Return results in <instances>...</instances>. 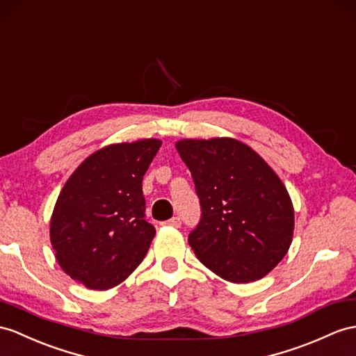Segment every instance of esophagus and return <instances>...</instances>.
Masks as SVG:
<instances>
[{
  "instance_id": "1",
  "label": "esophagus",
  "mask_w": 356,
  "mask_h": 356,
  "mask_svg": "<svg viewBox=\"0 0 356 356\" xmlns=\"http://www.w3.org/2000/svg\"><path fill=\"white\" fill-rule=\"evenodd\" d=\"M168 225L169 227H173V228H179L181 227V219L178 218V216H175V218H172L168 220Z\"/></svg>"
}]
</instances>
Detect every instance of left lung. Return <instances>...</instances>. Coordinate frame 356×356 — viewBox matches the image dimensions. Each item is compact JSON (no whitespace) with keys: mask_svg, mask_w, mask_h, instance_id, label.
Here are the masks:
<instances>
[{"mask_svg":"<svg viewBox=\"0 0 356 356\" xmlns=\"http://www.w3.org/2000/svg\"><path fill=\"white\" fill-rule=\"evenodd\" d=\"M175 146L201 201V222L188 236L195 255L229 282L261 280L293 240L294 208L281 178L236 138H183Z\"/></svg>","mask_w":356,"mask_h":356,"instance_id":"left-lung-1","label":"left lung"}]
</instances>
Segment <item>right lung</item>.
<instances>
[{"instance_id":"1","label":"right lung","mask_w":356,"mask_h":356,"mask_svg":"<svg viewBox=\"0 0 356 356\" xmlns=\"http://www.w3.org/2000/svg\"><path fill=\"white\" fill-rule=\"evenodd\" d=\"M160 146L159 138L104 146L60 192L51 245L62 270L86 289L116 287L148 252L155 228L145 220L142 181Z\"/></svg>"}]
</instances>
